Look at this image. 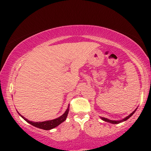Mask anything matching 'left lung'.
Wrapping results in <instances>:
<instances>
[{
    "instance_id": "8db88e82",
    "label": "left lung",
    "mask_w": 151,
    "mask_h": 151,
    "mask_svg": "<svg viewBox=\"0 0 151 151\" xmlns=\"http://www.w3.org/2000/svg\"><path fill=\"white\" fill-rule=\"evenodd\" d=\"M136 111V109L135 111H133L132 112V113H131V114H130L129 116H126L125 119H122V120H121V121H112V120H110V119H106V118H104V117H101V119H102V120L103 121H106V122H109V123H111V124H119V123H121V122H123V121H126L127 120V119H129L130 117L131 116L133 115V114L135 113V111Z\"/></svg>"
}]
</instances>
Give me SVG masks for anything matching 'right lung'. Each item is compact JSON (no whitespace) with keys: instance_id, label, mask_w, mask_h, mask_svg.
<instances>
[{"instance_id":"right-lung-1","label":"right lung","mask_w":151,"mask_h":151,"mask_svg":"<svg viewBox=\"0 0 151 151\" xmlns=\"http://www.w3.org/2000/svg\"><path fill=\"white\" fill-rule=\"evenodd\" d=\"M69 109H70V105L68 106V108H67L66 111L64 113V114H62L61 116H60L59 118H57V119H53V120H50V121H42V122H33V121H31L27 120V119H25V117L22 116L20 115L19 114V115L21 116L24 120L27 121V123L31 124V125L34 126L35 127L39 128V129H44V130H50L54 128L57 127V126L60 125V124H62V122H64L67 119V115H68L69 113Z\"/></svg>"}]
</instances>
